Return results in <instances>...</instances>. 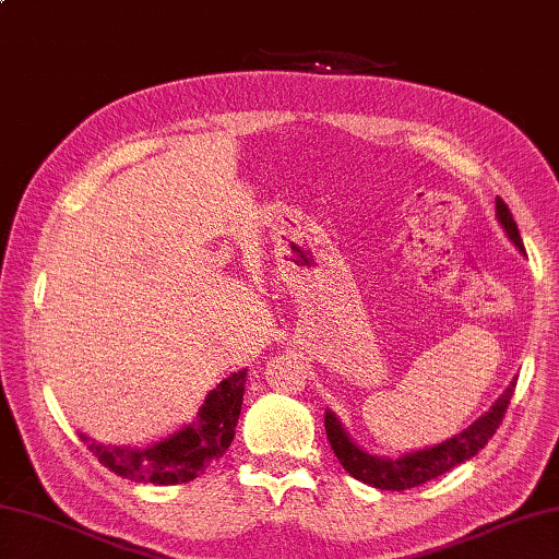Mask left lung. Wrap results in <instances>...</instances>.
<instances>
[{
    "label": "left lung",
    "mask_w": 559,
    "mask_h": 559,
    "mask_svg": "<svg viewBox=\"0 0 559 559\" xmlns=\"http://www.w3.org/2000/svg\"><path fill=\"white\" fill-rule=\"evenodd\" d=\"M496 217H499L503 231L509 235L513 245L521 251H525L511 210L501 198H496ZM513 389H515V381H511L509 389L501 393V399L491 405L489 413H484L479 420H474L469 428L462 430L460 435L435 444V448L401 454L395 456V460H391V456L369 454L361 448H357L347 435V430L342 428L337 415L332 411L324 413V430H328V440L332 444L334 454H337L340 464L354 476V479L385 491H405V489H413V486L438 479L440 474L454 469L456 464L472 460L476 452L484 450V444L493 438L496 430H499L506 408H509L511 403Z\"/></svg>",
    "instance_id": "8db88e82"
}]
</instances>
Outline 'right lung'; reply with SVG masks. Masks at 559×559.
<instances>
[{
	"label": "right lung",
	"instance_id": "right-lung-1",
	"mask_svg": "<svg viewBox=\"0 0 559 559\" xmlns=\"http://www.w3.org/2000/svg\"><path fill=\"white\" fill-rule=\"evenodd\" d=\"M245 383L247 369L222 379L217 389L207 393L195 420L146 448H111L90 440L83 432L80 440L87 442V450L97 456L99 464L129 481L156 486L192 481L205 474L207 466L219 460L235 440Z\"/></svg>",
	"mask_w": 559,
	"mask_h": 559
}]
</instances>
